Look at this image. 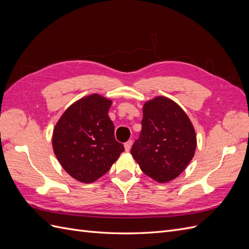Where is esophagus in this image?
Masks as SVG:
<instances>
[{
    "label": "esophagus",
    "mask_w": 249,
    "mask_h": 249,
    "mask_svg": "<svg viewBox=\"0 0 249 249\" xmlns=\"http://www.w3.org/2000/svg\"><path fill=\"white\" fill-rule=\"evenodd\" d=\"M132 144H133V141H132V140H129V141H126V142L124 143L125 152H129V150H130L131 147H132Z\"/></svg>",
    "instance_id": "obj_1"
}]
</instances>
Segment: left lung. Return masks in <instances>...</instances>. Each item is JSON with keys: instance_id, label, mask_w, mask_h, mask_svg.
Wrapping results in <instances>:
<instances>
[{"instance_id": "left-lung-1", "label": "left lung", "mask_w": 249, "mask_h": 249, "mask_svg": "<svg viewBox=\"0 0 249 249\" xmlns=\"http://www.w3.org/2000/svg\"><path fill=\"white\" fill-rule=\"evenodd\" d=\"M142 131L131 154L141 170L159 183L176 178L190 163L196 135L186 113L164 96L145 103Z\"/></svg>"}]
</instances>
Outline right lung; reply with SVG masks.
<instances>
[{
    "label": "right lung",
    "instance_id": "add662e5",
    "mask_svg": "<svg viewBox=\"0 0 249 249\" xmlns=\"http://www.w3.org/2000/svg\"><path fill=\"white\" fill-rule=\"evenodd\" d=\"M111 101L88 95L67 109L53 134V148L70 176L92 183L104 176L124 147L116 141L114 124L108 116Z\"/></svg>",
    "mask_w": 249,
    "mask_h": 249
}]
</instances>
